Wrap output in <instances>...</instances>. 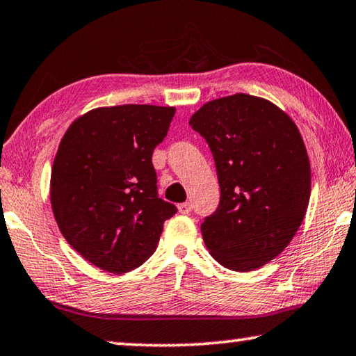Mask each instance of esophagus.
<instances>
[{
    "label": "esophagus",
    "mask_w": 356,
    "mask_h": 356,
    "mask_svg": "<svg viewBox=\"0 0 356 356\" xmlns=\"http://www.w3.org/2000/svg\"><path fill=\"white\" fill-rule=\"evenodd\" d=\"M179 212L184 213V216H187V213L191 212V202H182V204L177 206Z\"/></svg>",
    "instance_id": "1"
}]
</instances>
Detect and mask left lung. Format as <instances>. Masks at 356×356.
Masks as SVG:
<instances>
[{
	"label": "left lung",
	"instance_id": "1",
	"mask_svg": "<svg viewBox=\"0 0 356 356\" xmlns=\"http://www.w3.org/2000/svg\"><path fill=\"white\" fill-rule=\"evenodd\" d=\"M190 125L216 160L220 204L201 225L222 266L249 273L285 250L310 198V161L291 117L270 101L236 93L202 104Z\"/></svg>",
	"mask_w": 356,
	"mask_h": 356
}]
</instances>
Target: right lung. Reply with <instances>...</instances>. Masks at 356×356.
Masks as SVG:
<instances>
[{
	"label": "right lung",
	"mask_w": 356,
	"mask_h": 356,
	"mask_svg": "<svg viewBox=\"0 0 356 356\" xmlns=\"http://www.w3.org/2000/svg\"><path fill=\"white\" fill-rule=\"evenodd\" d=\"M172 106L95 107L66 129L50 174V204L70 245L112 274L155 252L177 209L156 196L152 154L165 139Z\"/></svg>",
	"instance_id": "1"
}]
</instances>
